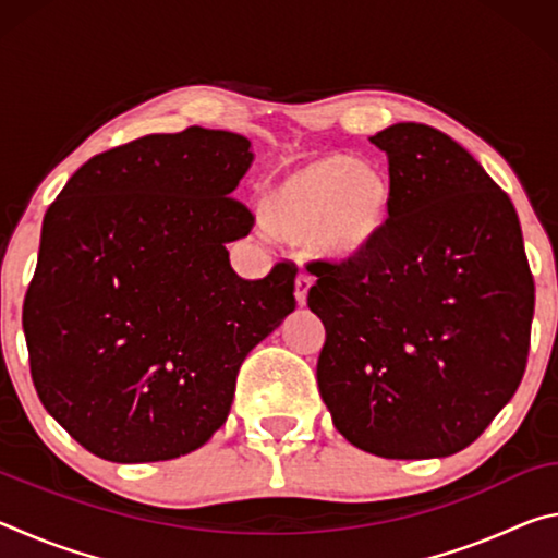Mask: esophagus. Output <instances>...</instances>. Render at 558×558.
Returning <instances> with one entry per match:
<instances>
[{
	"label": "esophagus",
	"instance_id": "esophagus-1",
	"mask_svg": "<svg viewBox=\"0 0 558 558\" xmlns=\"http://www.w3.org/2000/svg\"><path fill=\"white\" fill-rule=\"evenodd\" d=\"M310 288H313V278H310L307 272H300V276L295 278V300H298V305H305Z\"/></svg>",
	"mask_w": 558,
	"mask_h": 558
}]
</instances>
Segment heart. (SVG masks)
I'll list each match as a JSON object with an SVG mask.
<instances>
[{
  "label": "heart",
  "mask_w": 558,
  "mask_h": 558,
  "mask_svg": "<svg viewBox=\"0 0 558 558\" xmlns=\"http://www.w3.org/2000/svg\"><path fill=\"white\" fill-rule=\"evenodd\" d=\"M393 179L379 162L323 155L282 172L260 199L266 229L352 266L379 251L393 219Z\"/></svg>",
  "instance_id": "1"
}]
</instances>
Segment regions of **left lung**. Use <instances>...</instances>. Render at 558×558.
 I'll list each match as a JSON object with an SVG mask.
<instances>
[{
  "label": "left lung",
  "mask_w": 558,
  "mask_h": 558,
  "mask_svg": "<svg viewBox=\"0 0 558 558\" xmlns=\"http://www.w3.org/2000/svg\"><path fill=\"white\" fill-rule=\"evenodd\" d=\"M393 219L374 256L315 260L317 386L335 428L372 456L446 458L483 436L522 381L534 278L509 196L436 128L396 122Z\"/></svg>",
  "instance_id": "left-lung-1"
}]
</instances>
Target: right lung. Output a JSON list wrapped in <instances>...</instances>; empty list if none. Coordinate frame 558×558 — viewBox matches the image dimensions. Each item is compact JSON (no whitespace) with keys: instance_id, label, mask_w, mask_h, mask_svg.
Masks as SVG:
<instances>
[{"instance_id":"obj_1","label":"right lung","mask_w":558,"mask_h":558,"mask_svg":"<svg viewBox=\"0 0 558 558\" xmlns=\"http://www.w3.org/2000/svg\"><path fill=\"white\" fill-rule=\"evenodd\" d=\"M251 143L226 130L145 135L90 157L49 206L24 298L36 393L112 462L202 448L243 359L295 310V263L243 280L226 243L253 214Z\"/></svg>"}]
</instances>
